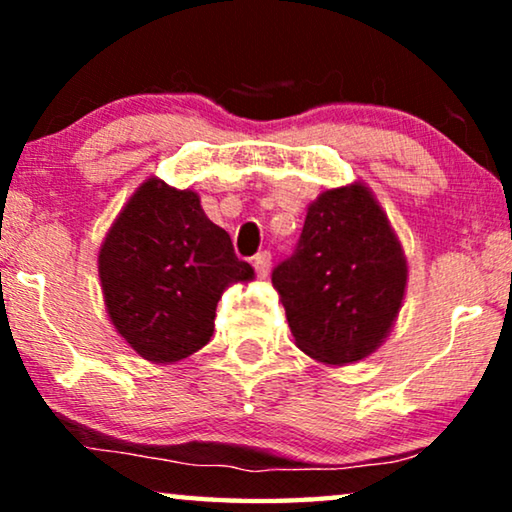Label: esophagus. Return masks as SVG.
Masks as SVG:
<instances>
[{
    "label": "esophagus",
    "instance_id": "obj_1",
    "mask_svg": "<svg viewBox=\"0 0 512 512\" xmlns=\"http://www.w3.org/2000/svg\"><path fill=\"white\" fill-rule=\"evenodd\" d=\"M270 268H272L270 251H261V254L254 256V270H256L258 277H261V279L268 277L270 275Z\"/></svg>",
    "mask_w": 512,
    "mask_h": 512
}]
</instances>
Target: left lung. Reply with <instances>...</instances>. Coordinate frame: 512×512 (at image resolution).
<instances>
[{"label":"left lung","mask_w":512,"mask_h":512,"mask_svg":"<svg viewBox=\"0 0 512 512\" xmlns=\"http://www.w3.org/2000/svg\"><path fill=\"white\" fill-rule=\"evenodd\" d=\"M296 347L349 366L382 347L408 289V258L363 181L326 188L307 205L303 235L272 272Z\"/></svg>","instance_id":"obj_1"}]
</instances>
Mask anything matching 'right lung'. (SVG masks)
<instances>
[{"label":"right lung","mask_w":512,"mask_h":512,"mask_svg":"<svg viewBox=\"0 0 512 512\" xmlns=\"http://www.w3.org/2000/svg\"><path fill=\"white\" fill-rule=\"evenodd\" d=\"M97 272L116 333L156 366L205 347L223 291L256 277L200 195L158 177L142 181L109 226Z\"/></svg>","instance_id":"obj_1"}]
</instances>
